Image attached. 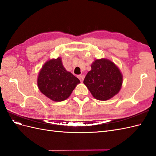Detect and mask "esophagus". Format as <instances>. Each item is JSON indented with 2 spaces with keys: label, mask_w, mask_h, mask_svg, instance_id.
Masks as SVG:
<instances>
[{
  "label": "esophagus",
  "mask_w": 156,
  "mask_h": 156,
  "mask_svg": "<svg viewBox=\"0 0 156 156\" xmlns=\"http://www.w3.org/2000/svg\"><path fill=\"white\" fill-rule=\"evenodd\" d=\"M78 78L79 79L80 81L83 82L84 80V75H78Z\"/></svg>",
  "instance_id": "obj_1"
}]
</instances>
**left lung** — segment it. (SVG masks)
I'll list each match as a JSON object with an SVG mask.
<instances>
[{"label": "left lung", "instance_id": "8db88e82", "mask_svg": "<svg viewBox=\"0 0 156 156\" xmlns=\"http://www.w3.org/2000/svg\"><path fill=\"white\" fill-rule=\"evenodd\" d=\"M122 83L120 69L107 58L94 60L83 81L93 97L100 101L108 100L119 94Z\"/></svg>", "mask_w": 156, "mask_h": 156}]
</instances>
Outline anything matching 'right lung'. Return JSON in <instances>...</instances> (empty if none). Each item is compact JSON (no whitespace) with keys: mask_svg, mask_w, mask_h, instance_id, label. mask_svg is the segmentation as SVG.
<instances>
[{"mask_svg":"<svg viewBox=\"0 0 156 156\" xmlns=\"http://www.w3.org/2000/svg\"><path fill=\"white\" fill-rule=\"evenodd\" d=\"M79 83V79L65 69L61 57L45 62L37 79V87L40 92L56 102L68 98Z\"/></svg>","mask_w":156,"mask_h":156,"instance_id":"obj_1","label":"right lung"}]
</instances>
